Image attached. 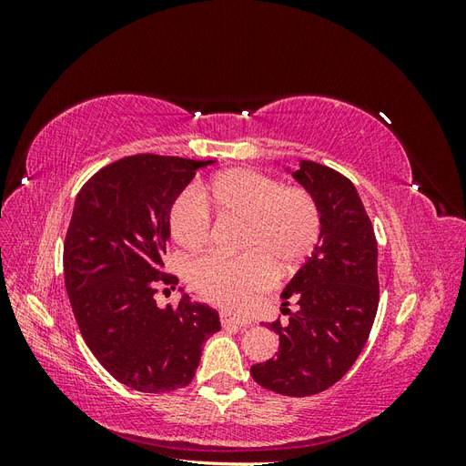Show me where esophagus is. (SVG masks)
<instances>
[{"mask_svg": "<svg viewBox=\"0 0 466 466\" xmlns=\"http://www.w3.org/2000/svg\"><path fill=\"white\" fill-rule=\"evenodd\" d=\"M219 319H221L223 327H231V324H233V327H248V324H250V317L237 315V313H231V311H221Z\"/></svg>", "mask_w": 466, "mask_h": 466, "instance_id": "1", "label": "esophagus"}]
</instances>
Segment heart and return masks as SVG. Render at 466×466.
<instances>
[{
  "label": "heart",
  "instance_id": "heart-1",
  "mask_svg": "<svg viewBox=\"0 0 466 466\" xmlns=\"http://www.w3.org/2000/svg\"><path fill=\"white\" fill-rule=\"evenodd\" d=\"M243 219L238 257L209 252L188 266V284L204 299L243 305L272 284L276 267L291 274L313 255L320 237V214L311 194L252 168H228L198 190L182 192L168 211L173 241L200 250L211 233V214Z\"/></svg>",
  "mask_w": 466,
  "mask_h": 466
}]
</instances>
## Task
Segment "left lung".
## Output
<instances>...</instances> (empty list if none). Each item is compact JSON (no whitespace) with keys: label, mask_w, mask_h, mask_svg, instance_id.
<instances>
[{"label":"left lung","mask_w":466,"mask_h":466,"mask_svg":"<svg viewBox=\"0 0 466 466\" xmlns=\"http://www.w3.org/2000/svg\"><path fill=\"white\" fill-rule=\"evenodd\" d=\"M286 171L315 198L320 237L281 291V307L293 301L298 311L288 324H270L279 334L278 356L252 365L250 375L284 397H311L340 380L368 342L379 305L377 241L346 177L315 161Z\"/></svg>","instance_id":"left-lung-1"}]
</instances>
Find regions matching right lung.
<instances>
[{
    "label": "right lung",
    "mask_w": 466,
    "mask_h": 466,
    "mask_svg": "<svg viewBox=\"0 0 466 466\" xmlns=\"http://www.w3.org/2000/svg\"><path fill=\"white\" fill-rule=\"evenodd\" d=\"M194 161L142 153L103 167L79 190L64 243V276L83 340L122 385L142 392L187 387L202 346L221 329L216 309L187 293L157 307L168 211L198 168Z\"/></svg>",
    "instance_id": "1"
}]
</instances>
